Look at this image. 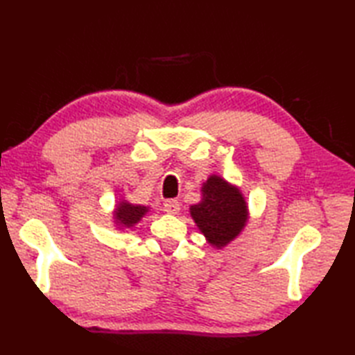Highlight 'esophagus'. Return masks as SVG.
Here are the masks:
<instances>
[{
    "instance_id": "1",
    "label": "esophagus",
    "mask_w": 355,
    "mask_h": 355,
    "mask_svg": "<svg viewBox=\"0 0 355 355\" xmlns=\"http://www.w3.org/2000/svg\"><path fill=\"white\" fill-rule=\"evenodd\" d=\"M163 209L171 215H175L180 212V202L177 200H166Z\"/></svg>"
}]
</instances>
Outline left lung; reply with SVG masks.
Instances as JSON below:
<instances>
[{"label":"left lung","instance_id":"left-lung-1","mask_svg":"<svg viewBox=\"0 0 355 355\" xmlns=\"http://www.w3.org/2000/svg\"><path fill=\"white\" fill-rule=\"evenodd\" d=\"M191 215L209 243L221 248L244 229L247 205L236 187L212 175L202 186L201 202L191 206Z\"/></svg>","mask_w":355,"mask_h":355}]
</instances>
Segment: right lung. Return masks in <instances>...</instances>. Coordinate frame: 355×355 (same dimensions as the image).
Here are the masks:
<instances>
[{
    "instance_id": "right-lung-1",
    "label": "right lung",
    "mask_w": 355,
    "mask_h": 355,
    "mask_svg": "<svg viewBox=\"0 0 355 355\" xmlns=\"http://www.w3.org/2000/svg\"><path fill=\"white\" fill-rule=\"evenodd\" d=\"M148 212V207L139 206V205H131V202L122 201L119 207L114 210L116 223L120 227H132L134 224H137L141 216Z\"/></svg>"
}]
</instances>
